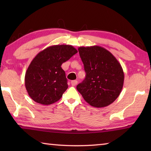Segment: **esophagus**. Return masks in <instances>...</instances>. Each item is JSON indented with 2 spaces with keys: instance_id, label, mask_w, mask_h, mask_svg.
Listing matches in <instances>:
<instances>
[{
  "instance_id": "1",
  "label": "esophagus",
  "mask_w": 151,
  "mask_h": 151,
  "mask_svg": "<svg viewBox=\"0 0 151 151\" xmlns=\"http://www.w3.org/2000/svg\"><path fill=\"white\" fill-rule=\"evenodd\" d=\"M70 83H71V85H72V86H76V85H77L78 82H77V81H76V80H73V81H71Z\"/></svg>"
}]
</instances>
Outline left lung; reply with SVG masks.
<instances>
[{"label":"left lung","mask_w":151,"mask_h":151,"mask_svg":"<svg viewBox=\"0 0 151 151\" xmlns=\"http://www.w3.org/2000/svg\"><path fill=\"white\" fill-rule=\"evenodd\" d=\"M86 78L76 89L90 105L102 108L118 98L124 84L121 64L111 52L100 46L80 47Z\"/></svg>","instance_id":"obj_1"}]
</instances>
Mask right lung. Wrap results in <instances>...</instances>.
<instances>
[{
    "mask_svg": "<svg viewBox=\"0 0 151 151\" xmlns=\"http://www.w3.org/2000/svg\"><path fill=\"white\" fill-rule=\"evenodd\" d=\"M77 50L71 45L48 47L36 55L25 73V87L36 103L48 105L59 101L68 88L65 72L61 68Z\"/></svg>",
    "mask_w": 151,
    "mask_h": 151,
    "instance_id": "add662e5",
    "label": "right lung"
}]
</instances>
